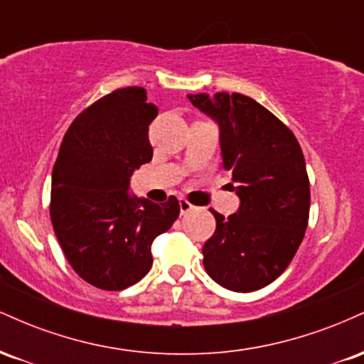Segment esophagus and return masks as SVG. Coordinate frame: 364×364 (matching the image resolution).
<instances>
[{
  "instance_id": "34e87169",
  "label": "esophagus",
  "mask_w": 364,
  "mask_h": 364,
  "mask_svg": "<svg viewBox=\"0 0 364 364\" xmlns=\"http://www.w3.org/2000/svg\"><path fill=\"white\" fill-rule=\"evenodd\" d=\"M193 208L195 207L191 205V203L188 202L186 198H183V196H181V198H179V210H181V215L188 214V212H191V210H193Z\"/></svg>"
}]
</instances>
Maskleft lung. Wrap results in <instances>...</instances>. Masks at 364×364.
<instances>
[{
    "label": "left lung",
    "instance_id": "8db88e82",
    "mask_svg": "<svg viewBox=\"0 0 364 364\" xmlns=\"http://www.w3.org/2000/svg\"><path fill=\"white\" fill-rule=\"evenodd\" d=\"M219 124L224 169L232 171L236 214L212 210L215 232L203 245V267L229 291L269 286L287 269L310 217V179L303 150L281 119L243 94H190Z\"/></svg>",
    "mask_w": 364,
    "mask_h": 364
}]
</instances>
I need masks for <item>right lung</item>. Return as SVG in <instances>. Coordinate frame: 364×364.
I'll use <instances>...</instances> for the list:
<instances>
[{
    "label": "right lung",
    "instance_id": "1",
    "mask_svg": "<svg viewBox=\"0 0 364 364\" xmlns=\"http://www.w3.org/2000/svg\"><path fill=\"white\" fill-rule=\"evenodd\" d=\"M157 112L144 87H124L82 111L61 141L51 223L72 269L99 289L144 279L152 241L179 215L176 196L159 205L128 193L133 171L152 161L149 124Z\"/></svg>",
    "mask_w": 364,
    "mask_h": 364
}]
</instances>
